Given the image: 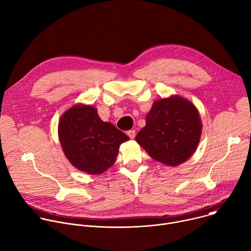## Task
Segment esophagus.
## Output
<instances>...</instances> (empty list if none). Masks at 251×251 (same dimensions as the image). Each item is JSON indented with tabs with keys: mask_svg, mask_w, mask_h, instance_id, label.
<instances>
[{
	"mask_svg": "<svg viewBox=\"0 0 251 251\" xmlns=\"http://www.w3.org/2000/svg\"><path fill=\"white\" fill-rule=\"evenodd\" d=\"M127 135L129 136L130 139H134V138H135V135H136L135 130H129V131L127 132Z\"/></svg>",
	"mask_w": 251,
	"mask_h": 251,
	"instance_id": "34e87169",
	"label": "esophagus"
}]
</instances>
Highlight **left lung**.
<instances>
[{"mask_svg": "<svg viewBox=\"0 0 251 251\" xmlns=\"http://www.w3.org/2000/svg\"><path fill=\"white\" fill-rule=\"evenodd\" d=\"M201 134L202 122L196 106L182 97L172 96L152 103L136 141L151 158L177 166L195 152Z\"/></svg>", "mask_w": 251, "mask_h": 251, "instance_id": "left-lung-1", "label": "left lung"}]
</instances>
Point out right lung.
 Returning a JSON list of instances; mask_svg holds the SVG:
<instances>
[{
    "label": "right lung",
    "instance_id": "right-lung-1",
    "mask_svg": "<svg viewBox=\"0 0 251 251\" xmlns=\"http://www.w3.org/2000/svg\"><path fill=\"white\" fill-rule=\"evenodd\" d=\"M61 147L80 172L100 175L116 160L119 147L129 137L113 124L103 122L93 105L75 104L62 114L58 125Z\"/></svg>",
    "mask_w": 251,
    "mask_h": 251
}]
</instances>
